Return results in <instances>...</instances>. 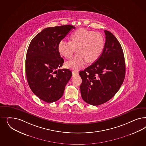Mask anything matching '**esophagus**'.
Returning a JSON list of instances; mask_svg holds the SVG:
<instances>
[{
  "mask_svg": "<svg viewBox=\"0 0 146 146\" xmlns=\"http://www.w3.org/2000/svg\"><path fill=\"white\" fill-rule=\"evenodd\" d=\"M72 73L75 74V75H78V71H72Z\"/></svg>",
  "mask_w": 146,
  "mask_h": 146,
  "instance_id": "1",
  "label": "esophagus"
}]
</instances>
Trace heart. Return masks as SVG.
<instances>
[{
    "instance_id": "obj_1",
    "label": "heart",
    "mask_w": 146,
    "mask_h": 146,
    "mask_svg": "<svg viewBox=\"0 0 146 146\" xmlns=\"http://www.w3.org/2000/svg\"><path fill=\"white\" fill-rule=\"evenodd\" d=\"M105 46V40L102 34L84 28L76 30L71 34L70 42L60 41L58 51L62 56L70 58L76 49L77 54L66 63L68 68L78 69L87 63H93L101 55Z\"/></svg>"
}]
</instances>
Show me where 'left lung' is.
Returning a JSON list of instances; mask_svg holds the SVG:
<instances>
[{
	"label": "left lung",
	"instance_id": "1",
	"mask_svg": "<svg viewBox=\"0 0 146 146\" xmlns=\"http://www.w3.org/2000/svg\"><path fill=\"white\" fill-rule=\"evenodd\" d=\"M103 51L97 61L79 72L82 99L98 106L107 102L116 94L125 76V62L122 47L112 33L105 30Z\"/></svg>",
	"mask_w": 146,
	"mask_h": 146
}]
</instances>
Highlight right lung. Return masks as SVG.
Masks as SVG:
<instances>
[{
    "label": "right lung",
    "instance_id": "obj_1",
    "mask_svg": "<svg viewBox=\"0 0 146 146\" xmlns=\"http://www.w3.org/2000/svg\"><path fill=\"white\" fill-rule=\"evenodd\" d=\"M72 25L44 28L30 43L26 57V74L33 93L46 103H52L63 96L72 76L68 69H59L64 60L58 44L72 29Z\"/></svg>",
    "mask_w": 146,
    "mask_h": 146
}]
</instances>
